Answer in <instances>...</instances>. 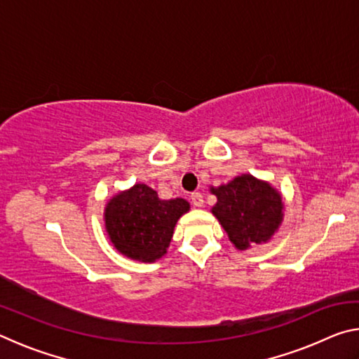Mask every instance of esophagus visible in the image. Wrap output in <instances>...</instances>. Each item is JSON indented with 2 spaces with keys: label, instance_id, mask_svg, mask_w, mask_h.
<instances>
[{
  "label": "esophagus",
  "instance_id": "esophagus-1",
  "mask_svg": "<svg viewBox=\"0 0 359 359\" xmlns=\"http://www.w3.org/2000/svg\"><path fill=\"white\" fill-rule=\"evenodd\" d=\"M190 199H191V204L194 205V208H203V204H204V199H203V194L201 193H191V196H190Z\"/></svg>",
  "mask_w": 359,
  "mask_h": 359
}]
</instances>
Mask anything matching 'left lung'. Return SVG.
Segmentation results:
<instances>
[{"instance_id": "1", "label": "left lung", "mask_w": 359, "mask_h": 359, "mask_svg": "<svg viewBox=\"0 0 359 359\" xmlns=\"http://www.w3.org/2000/svg\"><path fill=\"white\" fill-rule=\"evenodd\" d=\"M209 191L217 196L210 212L238 250L266 244L280 228L285 203L269 182L242 174Z\"/></svg>"}]
</instances>
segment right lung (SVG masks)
I'll use <instances>...</instances> for the list:
<instances>
[{
  "label": "right lung",
  "instance_id": "obj_1",
  "mask_svg": "<svg viewBox=\"0 0 359 359\" xmlns=\"http://www.w3.org/2000/svg\"><path fill=\"white\" fill-rule=\"evenodd\" d=\"M188 210L187 199H161L154 188L135 184L106 203L104 228L114 248L123 257L155 263L166 255L175 224Z\"/></svg>",
  "mask_w": 359,
  "mask_h": 359
}]
</instances>
